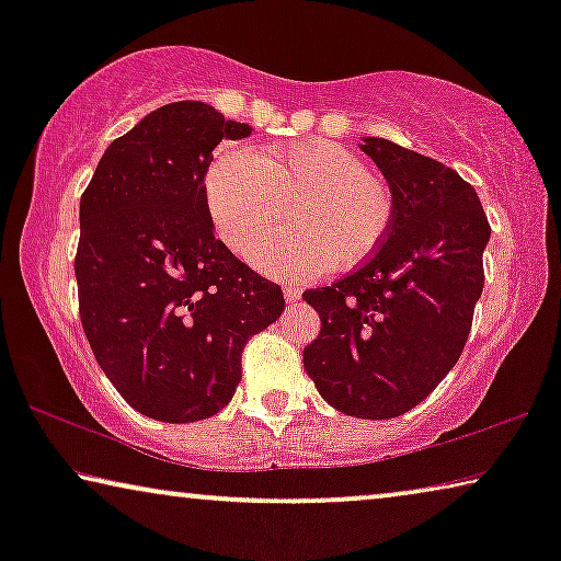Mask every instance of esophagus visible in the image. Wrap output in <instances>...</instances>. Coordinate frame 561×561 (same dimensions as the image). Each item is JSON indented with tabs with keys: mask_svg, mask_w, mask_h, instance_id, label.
Masks as SVG:
<instances>
[{
	"mask_svg": "<svg viewBox=\"0 0 561 561\" xmlns=\"http://www.w3.org/2000/svg\"><path fill=\"white\" fill-rule=\"evenodd\" d=\"M283 296H286L288 304H296L298 298H301V288H298V286H286V288H283Z\"/></svg>",
	"mask_w": 561,
	"mask_h": 561,
	"instance_id": "34e87169",
	"label": "esophagus"
}]
</instances>
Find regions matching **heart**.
I'll use <instances>...</instances> for the list:
<instances>
[{"label": "heart", "instance_id": "b5f03b06", "mask_svg": "<svg viewBox=\"0 0 561 561\" xmlns=\"http://www.w3.org/2000/svg\"><path fill=\"white\" fill-rule=\"evenodd\" d=\"M206 204L225 244L248 257L283 225L294 204L296 229L263 244L255 265L275 275H309L370 260L393 225L386 181L329 140L265 148L255 158L229 150L206 173Z\"/></svg>", "mask_w": 561, "mask_h": 561}]
</instances>
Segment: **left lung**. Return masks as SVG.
I'll list each match as a JSON object with an SVG mask.
<instances>
[{
	"mask_svg": "<svg viewBox=\"0 0 561 561\" xmlns=\"http://www.w3.org/2000/svg\"><path fill=\"white\" fill-rule=\"evenodd\" d=\"M386 175L393 225L378 252L304 301L321 319L304 367L332 409L396 419L457 365L482 294L490 225L474 188L439 160L365 137Z\"/></svg>",
	"mask_w": 561,
	"mask_h": 561,
	"instance_id": "1",
	"label": "left lung"
}]
</instances>
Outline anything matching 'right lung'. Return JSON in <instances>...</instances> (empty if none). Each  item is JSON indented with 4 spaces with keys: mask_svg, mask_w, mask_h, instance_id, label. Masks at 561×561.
I'll return each mask as SVG.
<instances>
[{
    "mask_svg": "<svg viewBox=\"0 0 561 561\" xmlns=\"http://www.w3.org/2000/svg\"><path fill=\"white\" fill-rule=\"evenodd\" d=\"M244 122L204 102L150 112L104 150L81 196L79 309L94 357L135 411L168 424L232 401L242 350L286 309L221 240L204 175Z\"/></svg>",
    "mask_w": 561,
    "mask_h": 561,
    "instance_id": "obj_1",
    "label": "right lung"
}]
</instances>
